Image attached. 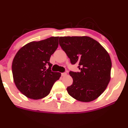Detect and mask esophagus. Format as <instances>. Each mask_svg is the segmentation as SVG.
Masks as SVG:
<instances>
[{"instance_id": "1", "label": "esophagus", "mask_w": 128, "mask_h": 128, "mask_svg": "<svg viewBox=\"0 0 128 128\" xmlns=\"http://www.w3.org/2000/svg\"><path fill=\"white\" fill-rule=\"evenodd\" d=\"M66 75H67V73H66V72L61 73V76H66Z\"/></svg>"}]
</instances>
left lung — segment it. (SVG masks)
<instances>
[{
    "label": "left lung",
    "instance_id": "8db88e82",
    "mask_svg": "<svg viewBox=\"0 0 128 128\" xmlns=\"http://www.w3.org/2000/svg\"><path fill=\"white\" fill-rule=\"evenodd\" d=\"M59 42L72 64H78L80 70L69 72L73 78L72 86L67 88L69 95L84 102L96 99L111 79L112 63L108 53L89 36H61Z\"/></svg>",
    "mask_w": 128,
    "mask_h": 128
}]
</instances>
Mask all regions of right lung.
Returning <instances> with one entry per match:
<instances>
[{"instance_id": "add662e5", "label": "right lung", "mask_w": 128, "mask_h": 128, "mask_svg": "<svg viewBox=\"0 0 128 128\" xmlns=\"http://www.w3.org/2000/svg\"><path fill=\"white\" fill-rule=\"evenodd\" d=\"M59 36L32 42L22 47L13 60L14 83L23 94L32 99L47 96L61 73L51 70V55L58 46Z\"/></svg>"}]
</instances>
